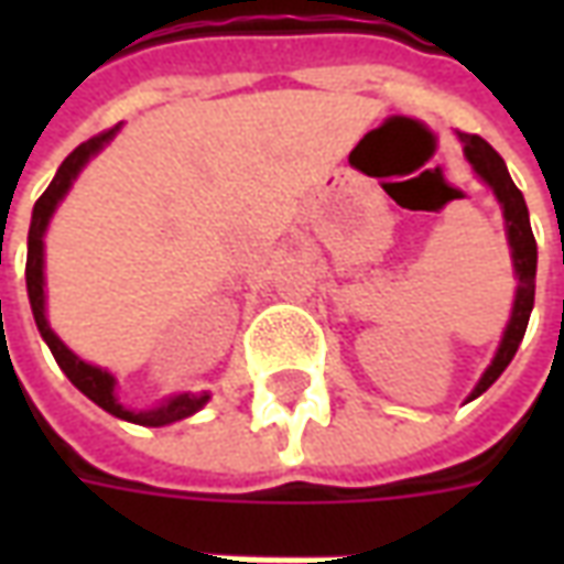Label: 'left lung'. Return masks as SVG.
<instances>
[{"mask_svg": "<svg viewBox=\"0 0 564 564\" xmlns=\"http://www.w3.org/2000/svg\"><path fill=\"white\" fill-rule=\"evenodd\" d=\"M459 141L465 144V156L474 165V172L484 177L486 184L496 189L498 202H501V210H505V223H508V241L510 250H513V269H517V278H520V286H517V302H513V314H510L508 329H505V338H501V347H498L492 366L486 368V375L480 378V383L474 387L471 399H477L480 392H486L498 378L501 371L510 366V359L520 347L522 335H525V326H529V317H532L534 305V269H538V245H534L532 226H529V208H525V198L517 189V184L510 181L508 165L498 156L492 144H486L480 135H468V132H459Z\"/></svg>", "mask_w": 564, "mask_h": 564, "instance_id": "obj_1", "label": "left lung"}]
</instances>
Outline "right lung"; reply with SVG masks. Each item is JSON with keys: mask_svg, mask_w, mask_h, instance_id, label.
Returning a JSON list of instances; mask_svg holds the SVG:
<instances>
[{"mask_svg": "<svg viewBox=\"0 0 564 564\" xmlns=\"http://www.w3.org/2000/svg\"><path fill=\"white\" fill-rule=\"evenodd\" d=\"M120 127H111L99 132V135H93L90 141H84L78 148L68 153L63 165L56 169V177L51 181V186L44 189L39 202H35V208H32V223H30V250H26V290H30V305H32V317H35V326L42 332V338L51 347V354H54L56 366L66 371V378L78 387L87 399L99 404L102 411L108 414L120 416V420H129V423H139V425H165L174 423V420H184V416L196 414L202 404L208 402V395L202 392V395H193V392H184V395H174L169 402L162 404V408H153V411H127L123 404L115 399V378L102 371V368L87 366L84 359L68 350L66 344L59 341L54 335V329L47 326V317H44V229H47V220H51V214L59 205V198L66 196L72 181L78 177V172L84 169V162L90 160L96 150H102V144L115 139V132Z\"/></svg>", "mask_w": 564, "mask_h": 564, "instance_id": "add662e5", "label": "right lung"}]
</instances>
